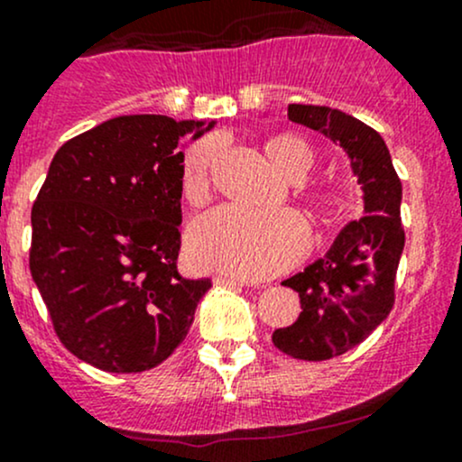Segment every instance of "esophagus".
<instances>
[{"label":"esophagus","instance_id":"34e87169","mask_svg":"<svg viewBox=\"0 0 462 462\" xmlns=\"http://www.w3.org/2000/svg\"><path fill=\"white\" fill-rule=\"evenodd\" d=\"M216 284H226V286H249V282L242 280V277H231V275H217Z\"/></svg>","mask_w":462,"mask_h":462}]
</instances>
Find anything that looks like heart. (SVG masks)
<instances>
[{
  "mask_svg": "<svg viewBox=\"0 0 462 462\" xmlns=\"http://www.w3.org/2000/svg\"><path fill=\"white\" fill-rule=\"evenodd\" d=\"M262 152L273 170L286 180H301L315 162L309 143L292 134L266 138ZM216 158V138H202L187 150L180 185L189 205H200L207 198ZM304 200L317 225H328L341 209V196L330 187H309ZM306 245L309 231L292 211L246 213L222 207L191 222L185 249L198 271L260 280L291 269L304 255Z\"/></svg>",
  "mask_w": 462,
  "mask_h": 462,
  "instance_id": "b5f03b06",
  "label": "heart"
}]
</instances>
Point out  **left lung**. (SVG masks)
<instances>
[{
    "instance_id": "left-lung-1",
    "label": "left lung",
    "mask_w": 462,
    "mask_h": 462,
    "mask_svg": "<svg viewBox=\"0 0 462 462\" xmlns=\"http://www.w3.org/2000/svg\"><path fill=\"white\" fill-rule=\"evenodd\" d=\"M292 123L324 134L350 158L364 189V216L337 236L324 257L282 282L300 292L301 312L273 344L292 359L324 361L359 346L394 304V280L405 233L401 180L379 132L326 106L291 103Z\"/></svg>"
}]
</instances>
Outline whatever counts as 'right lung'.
I'll return each mask as SVG.
<instances>
[{
  "label": "right lung",
  "mask_w": 462,
  "mask_h": 462,
  "mask_svg": "<svg viewBox=\"0 0 462 462\" xmlns=\"http://www.w3.org/2000/svg\"><path fill=\"white\" fill-rule=\"evenodd\" d=\"M211 127L132 114L54 153L32 205L31 273L61 344L94 368H156L211 289V280H185L176 269L180 143Z\"/></svg>",
  "instance_id": "1"
}]
</instances>
